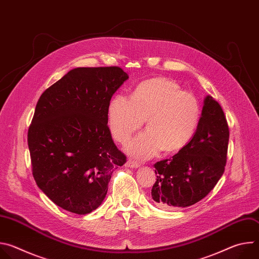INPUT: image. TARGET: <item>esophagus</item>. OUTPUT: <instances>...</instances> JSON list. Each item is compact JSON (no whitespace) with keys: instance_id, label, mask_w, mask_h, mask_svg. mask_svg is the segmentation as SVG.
Listing matches in <instances>:
<instances>
[{"instance_id":"34e87169","label":"esophagus","mask_w":259,"mask_h":259,"mask_svg":"<svg viewBox=\"0 0 259 259\" xmlns=\"http://www.w3.org/2000/svg\"><path fill=\"white\" fill-rule=\"evenodd\" d=\"M125 165H126V167H129V168H137V167H139V164H138L137 162L131 160V159H129V160L126 162Z\"/></svg>"}]
</instances>
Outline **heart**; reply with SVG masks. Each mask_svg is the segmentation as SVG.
<instances>
[{"label":"heart","instance_id":"1","mask_svg":"<svg viewBox=\"0 0 259 259\" xmlns=\"http://www.w3.org/2000/svg\"><path fill=\"white\" fill-rule=\"evenodd\" d=\"M200 117L196 97L162 77L141 82L130 98L115 96L108 106V127L120 143H126L146 120L147 130L127 145L128 153L139 159L151 158L161 150L174 154L184 149L196 133Z\"/></svg>","mask_w":259,"mask_h":259}]
</instances>
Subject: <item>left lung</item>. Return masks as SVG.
<instances>
[{
  "label": "left lung",
  "mask_w": 259,
  "mask_h": 259,
  "mask_svg": "<svg viewBox=\"0 0 259 259\" xmlns=\"http://www.w3.org/2000/svg\"><path fill=\"white\" fill-rule=\"evenodd\" d=\"M230 130L220 104L207 96L197 131L189 144L170 159L155 164L152 189L155 205L163 209L192 206L204 199L223 176Z\"/></svg>",
  "instance_id": "1"
}]
</instances>
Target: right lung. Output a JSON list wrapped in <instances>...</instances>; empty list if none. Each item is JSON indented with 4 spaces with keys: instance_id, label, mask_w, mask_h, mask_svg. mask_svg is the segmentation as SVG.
<instances>
[{
    "instance_id": "add662e5",
    "label": "right lung",
    "mask_w": 259,
    "mask_h": 259,
    "mask_svg": "<svg viewBox=\"0 0 259 259\" xmlns=\"http://www.w3.org/2000/svg\"><path fill=\"white\" fill-rule=\"evenodd\" d=\"M128 79L119 66L77 67L46 89L27 132L33 178L60 208L84 215L106 196L126 163L109 128L110 99Z\"/></svg>"
}]
</instances>
